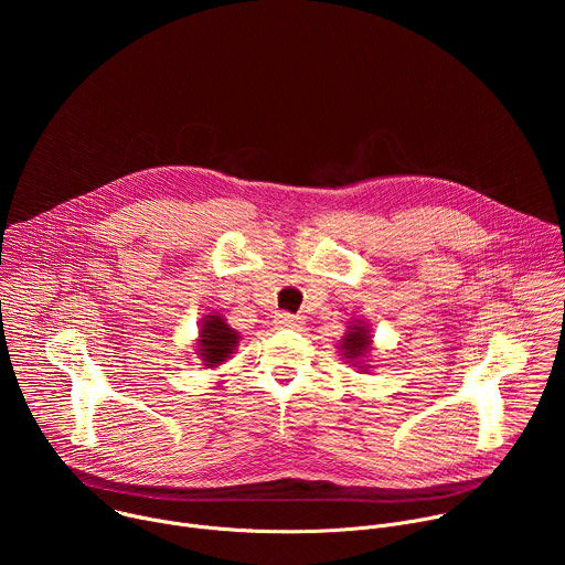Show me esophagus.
<instances>
[{
  "mask_svg": "<svg viewBox=\"0 0 565 565\" xmlns=\"http://www.w3.org/2000/svg\"><path fill=\"white\" fill-rule=\"evenodd\" d=\"M275 324H277L279 329H297V327L301 324V319L295 317V315H290V312H277V315H275Z\"/></svg>",
  "mask_w": 565,
  "mask_h": 565,
  "instance_id": "esophagus-1",
  "label": "esophagus"
}]
</instances>
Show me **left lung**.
Returning a JSON list of instances; mask_svg holds the SVG:
<instances>
[{
	"mask_svg": "<svg viewBox=\"0 0 565 565\" xmlns=\"http://www.w3.org/2000/svg\"><path fill=\"white\" fill-rule=\"evenodd\" d=\"M371 351H373V335H371L369 324L364 319H353L349 331L342 338L340 353L344 355V360L351 366L366 371V369H371V364H366V358Z\"/></svg>",
	"mask_w": 565,
	"mask_h": 565,
	"instance_id": "obj_1",
	"label": "left lung"
}]
</instances>
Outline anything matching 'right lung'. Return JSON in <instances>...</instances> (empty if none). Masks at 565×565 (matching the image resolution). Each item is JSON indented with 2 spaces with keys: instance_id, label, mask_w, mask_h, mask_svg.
<instances>
[{
  "instance_id": "add662e5",
  "label": "right lung",
  "mask_w": 565,
  "mask_h": 565,
  "mask_svg": "<svg viewBox=\"0 0 565 565\" xmlns=\"http://www.w3.org/2000/svg\"><path fill=\"white\" fill-rule=\"evenodd\" d=\"M238 342H241V335L227 324V319L221 312L212 310L203 315L194 349L199 360L205 364V369L225 364L236 351Z\"/></svg>"
}]
</instances>
